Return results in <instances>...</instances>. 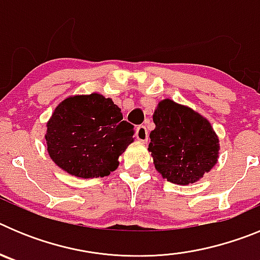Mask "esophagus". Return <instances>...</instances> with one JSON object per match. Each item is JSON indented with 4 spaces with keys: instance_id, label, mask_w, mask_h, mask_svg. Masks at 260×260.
I'll use <instances>...</instances> for the list:
<instances>
[{
    "instance_id": "esophagus-1",
    "label": "esophagus",
    "mask_w": 260,
    "mask_h": 260,
    "mask_svg": "<svg viewBox=\"0 0 260 260\" xmlns=\"http://www.w3.org/2000/svg\"><path fill=\"white\" fill-rule=\"evenodd\" d=\"M135 135H137L138 141L144 142V143L148 141V132H147L146 126H143V125L138 126L137 132H135Z\"/></svg>"
}]
</instances>
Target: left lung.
Listing matches in <instances>:
<instances>
[{"label": "left lung", "mask_w": 260, "mask_h": 260, "mask_svg": "<svg viewBox=\"0 0 260 260\" xmlns=\"http://www.w3.org/2000/svg\"><path fill=\"white\" fill-rule=\"evenodd\" d=\"M153 122L148 151L169 182L194 183L212 169L219 157V139L204 117L165 99L156 108Z\"/></svg>", "instance_id": "left-lung-1"}]
</instances>
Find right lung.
Segmentation results:
<instances>
[{
  "mask_svg": "<svg viewBox=\"0 0 260 260\" xmlns=\"http://www.w3.org/2000/svg\"><path fill=\"white\" fill-rule=\"evenodd\" d=\"M48 153L61 169L80 178L109 176L133 143L134 126L121 109L99 93L71 96L47 123Z\"/></svg>",
  "mask_w": 260,
  "mask_h": 260,
  "instance_id": "obj_1",
  "label": "right lung"
}]
</instances>
